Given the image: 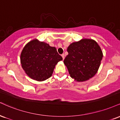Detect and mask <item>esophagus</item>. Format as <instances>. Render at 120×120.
<instances>
[{
	"label": "esophagus",
	"instance_id": "obj_1",
	"mask_svg": "<svg viewBox=\"0 0 120 120\" xmlns=\"http://www.w3.org/2000/svg\"><path fill=\"white\" fill-rule=\"evenodd\" d=\"M61 56H62V57H63V60H64V58H65V55H64V54H62L61 55Z\"/></svg>",
	"mask_w": 120,
	"mask_h": 120
}]
</instances>
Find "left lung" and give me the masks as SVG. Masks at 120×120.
<instances>
[{
	"instance_id": "left-lung-1",
	"label": "left lung",
	"mask_w": 120,
	"mask_h": 120,
	"mask_svg": "<svg viewBox=\"0 0 120 120\" xmlns=\"http://www.w3.org/2000/svg\"><path fill=\"white\" fill-rule=\"evenodd\" d=\"M67 51L64 63L72 78L77 82L86 81L96 74L103 54L96 41L83 39L70 44Z\"/></svg>"
}]
</instances>
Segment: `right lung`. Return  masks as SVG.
I'll return each mask as SVG.
<instances>
[{
	"label": "right lung",
	"instance_id": "obj_1",
	"mask_svg": "<svg viewBox=\"0 0 120 120\" xmlns=\"http://www.w3.org/2000/svg\"><path fill=\"white\" fill-rule=\"evenodd\" d=\"M62 60L55 47L37 40L28 42L21 55L22 68L27 75L37 81L51 77L55 66Z\"/></svg>",
	"mask_w": 120,
	"mask_h": 120
}]
</instances>
